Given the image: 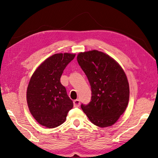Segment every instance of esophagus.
<instances>
[{
    "instance_id": "obj_1",
    "label": "esophagus",
    "mask_w": 158,
    "mask_h": 158,
    "mask_svg": "<svg viewBox=\"0 0 158 158\" xmlns=\"http://www.w3.org/2000/svg\"><path fill=\"white\" fill-rule=\"evenodd\" d=\"M73 104H74V107H79V105H80V100H74Z\"/></svg>"
}]
</instances>
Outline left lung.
Returning a JSON list of instances; mask_svg holds the SVG:
<instances>
[{
    "instance_id": "8db88e82",
    "label": "left lung",
    "mask_w": 158,
    "mask_h": 158,
    "mask_svg": "<svg viewBox=\"0 0 158 158\" xmlns=\"http://www.w3.org/2000/svg\"><path fill=\"white\" fill-rule=\"evenodd\" d=\"M77 61L91 88V101L83 111L90 122L100 127L111 126L128 105L130 88L123 69L116 60L97 50L81 52Z\"/></svg>"
}]
</instances>
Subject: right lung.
I'll use <instances>...</instances> for the list:
<instances>
[{
    "mask_svg": "<svg viewBox=\"0 0 158 158\" xmlns=\"http://www.w3.org/2000/svg\"><path fill=\"white\" fill-rule=\"evenodd\" d=\"M74 57L73 53H56L47 58L31 77L26 93L28 106L32 116L43 126H59L73 107V102L60 79Z\"/></svg>",
    "mask_w": 158,
    "mask_h": 158,
    "instance_id": "right-lung-1",
    "label": "right lung"
}]
</instances>
